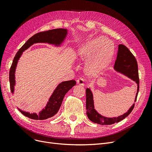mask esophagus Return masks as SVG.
Returning a JSON list of instances; mask_svg holds the SVG:
<instances>
[{
	"label": "esophagus",
	"instance_id": "esophagus-1",
	"mask_svg": "<svg viewBox=\"0 0 152 152\" xmlns=\"http://www.w3.org/2000/svg\"><path fill=\"white\" fill-rule=\"evenodd\" d=\"M77 82L78 84L81 85V86H84L85 85L84 80L83 78H82V77H79V79L77 80Z\"/></svg>",
	"mask_w": 152,
	"mask_h": 152
}]
</instances>
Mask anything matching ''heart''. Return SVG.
<instances>
[{
	"instance_id": "obj_1",
	"label": "heart",
	"mask_w": 152,
	"mask_h": 152,
	"mask_svg": "<svg viewBox=\"0 0 152 152\" xmlns=\"http://www.w3.org/2000/svg\"><path fill=\"white\" fill-rule=\"evenodd\" d=\"M78 53L80 57H89L87 62V70L96 72L102 70L111 61L114 53V47L107 38L97 37L81 44Z\"/></svg>"
}]
</instances>
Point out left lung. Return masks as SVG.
<instances>
[{
	"label": "left lung",
	"instance_id": "obj_1",
	"mask_svg": "<svg viewBox=\"0 0 152 152\" xmlns=\"http://www.w3.org/2000/svg\"><path fill=\"white\" fill-rule=\"evenodd\" d=\"M115 70L122 74L127 76L129 79L135 82L137 86V93L135 97L134 102L136 101L137 94L139 92L140 80L138 75V67L136 59L126 45L122 44L118 45L117 59L114 65ZM86 93V114L89 120L94 123L100 124V125H111V124L117 123L122 121L131 113L134 107V104L129 109L128 111L122 115L117 117H106L98 113L94 109L93 95L91 89L87 88Z\"/></svg>",
	"mask_w": 152,
	"mask_h": 152
}]
</instances>
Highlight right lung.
<instances>
[{
  "label": "right lung",
  "instance_id": "add662e5",
  "mask_svg": "<svg viewBox=\"0 0 152 152\" xmlns=\"http://www.w3.org/2000/svg\"><path fill=\"white\" fill-rule=\"evenodd\" d=\"M67 33L68 30L64 28L50 30L36 34L26 41L15 55L10 68V89L12 93H13L15 91L16 68L18 61L21 57L22 53L35 43H48L59 46L66 38ZM75 84L76 82L74 80L65 81L59 84L56 89L54 91L52 95L50 96L45 107L42 109V111H40L39 114L35 113H30L28 112L22 111L19 108L18 110L25 116L34 119V120H45V119L52 117L58 113L63 102V99L67 92Z\"/></svg>",
  "mask_w": 152,
  "mask_h": 152
}]
</instances>
